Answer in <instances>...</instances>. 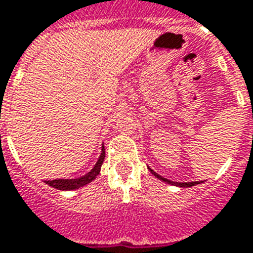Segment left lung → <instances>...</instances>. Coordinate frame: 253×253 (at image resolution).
I'll return each mask as SVG.
<instances>
[{"mask_svg":"<svg viewBox=\"0 0 253 253\" xmlns=\"http://www.w3.org/2000/svg\"><path fill=\"white\" fill-rule=\"evenodd\" d=\"M149 171H151V174L155 175V176H156V178H158V179L163 180V182H166V183H169V185L179 186V187H191V186L198 185V183H197V182H186V183H180V182H172V180L166 179V178H163V176H160L159 174H156V172H155L154 169H149Z\"/></svg>","mask_w":253,"mask_h":253,"instance_id":"left-lung-1","label":"left lung"}]
</instances>
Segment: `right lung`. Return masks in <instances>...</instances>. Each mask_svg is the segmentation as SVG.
<instances>
[{
    "mask_svg": "<svg viewBox=\"0 0 253 253\" xmlns=\"http://www.w3.org/2000/svg\"><path fill=\"white\" fill-rule=\"evenodd\" d=\"M105 159V148L104 145H102V151H101V155H99L98 162L95 163L93 169L90 172H87L84 176H81V178H77V179H52V180H45V183L53 189H58V190H64V191H67V190H77L79 187H82V186H86L87 183H90L91 180H94L97 178V175L99 174V171H101V166L104 163Z\"/></svg>",
    "mask_w": 253,
    "mask_h": 253,
    "instance_id": "right-lung-1",
    "label": "right lung"
}]
</instances>
